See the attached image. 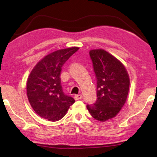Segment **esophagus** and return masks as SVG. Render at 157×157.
Returning a JSON list of instances; mask_svg holds the SVG:
<instances>
[{"label":"esophagus","instance_id":"1","mask_svg":"<svg viewBox=\"0 0 157 157\" xmlns=\"http://www.w3.org/2000/svg\"><path fill=\"white\" fill-rule=\"evenodd\" d=\"M74 98L75 101H78V100H80L82 98V94H78V95H75Z\"/></svg>","mask_w":157,"mask_h":157}]
</instances>
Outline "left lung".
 Here are the masks:
<instances>
[{
	"label": "left lung",
	"mask_w": 157,
	"mask_h": 157,
	"mask_svg": "<svg viewBox=\"0 0 157 157\" xmlns=\"http://www.w3.org/2000/svg\"><path fill=\"white\" fill-rule=\"evenodd\" d=\"M90 56L96 78L97 99L94 105L86 106L95 119L106 121L115 117L125 105L129 75L124 65L105 50H91Z\"/></svg>",
	"instance_id": "1"
}]
</instances>
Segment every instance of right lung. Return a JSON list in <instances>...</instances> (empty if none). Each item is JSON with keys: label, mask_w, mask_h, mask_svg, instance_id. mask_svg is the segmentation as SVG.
<instances>
[{"label": "right lung", "mask_w": 157, "mask_h": 157, "mask_svg": "<svg viewBox=\"0 0 157 157\" xmlns=\"http://www.w3.org/2000/svg\"><path fill=\"white\" fill-rule=\"evenodd\" d=\"M78 47L59 50L40 60L27 82V95L32 109L41 117L56 121L64 117L75 102L63 91L60 75L62 67Z\"/></svg>", "instance_id": "obj_1"}]
</instances>
